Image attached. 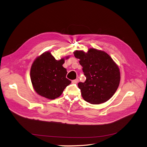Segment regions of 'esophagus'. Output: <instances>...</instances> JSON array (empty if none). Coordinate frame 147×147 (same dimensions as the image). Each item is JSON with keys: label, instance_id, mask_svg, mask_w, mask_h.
Here are the masks:
<instances>
[{"label": "esophagus", "instance_id": "obj_1", "mask_svg": "<svg viewBox=\"0 0 147 147\" xmlns=\"http://www.w3.org/2000/svg\"><path fill=\"white\" fill-rule=\"evenodd\" d=\"M78 81H79V80L78 79H75V80H72V82L73 83V84H77L78 82Z\"/></svg>", "mask_w": 147, "mask_h": 147}]
</instances>
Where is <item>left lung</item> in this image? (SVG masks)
I'll use <instances>...</instances> for the list:
<instances>
[{
  "label": "left lung",
  "instance_id": "1",
  "mask_svg": "<svg viewBox=\"0 0 147 147\" xmlns=\"http://www.w3.org/2000/svg\"><path fill=\"white\" fill-rule=\"evenodd\" d=\"M86 77L84 82H79L84 100L90 104L99 105L108 101L116 91L120 74L117 64L104 51L90 48L87 53L82 50L74 52Z\"/></svg>",
  "mask_w": 147,
  "mask_h": 147
}]
</instances>
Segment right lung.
<instances>
[{
  "mask_svg": "<svg viewBox=\"0 0 147 147\" xmlns=\"http://www.w3.org/2000/svg\"><path fill=\"white\" fill-rule=\"evenodd\" d=\"M64 63L65 58L57 60L49 51L43 53L34 60L30 78L34 90L40 96L54 100L60 97L71 83L66 78L67 71L62 66Z\"/></svg>",
  "mask_w": 147,
  "mask_h": 147,
  "instance_id": "obj_1",
  "label": "right lung"
}]
</instances>
